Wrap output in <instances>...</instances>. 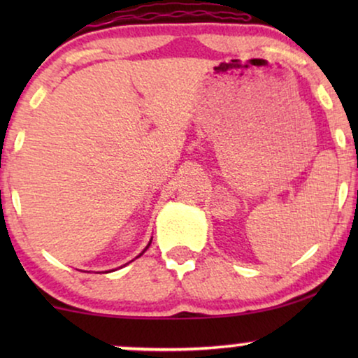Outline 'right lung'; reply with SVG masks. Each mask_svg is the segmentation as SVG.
I'll use <instances>...</instances> for the list:
<instances>
[{"label": "right lung", "instance_id": "add662e5", "mask_svg": "<svg viewBox=\"0 0 358 358\" xmlns=\"http://www.w3.org/2000/svg\"><path fill=\"white\" fill-rule=\"evenodd\" d=\"M148 246H150V244H148ZM148 246H146V248H148ZM145 251H146V249H145ZM141 254H143V252H141ZM141 254H140V256H141Z\"/></svg>", "mask_w": 358, "mask_h": 358}]
</instances>
